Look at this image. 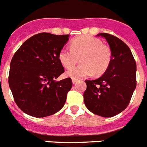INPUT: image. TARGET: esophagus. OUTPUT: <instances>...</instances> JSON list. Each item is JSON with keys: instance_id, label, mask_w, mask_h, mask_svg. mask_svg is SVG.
Returning <instances> with one entry per match:
<instances>
[{"instance_id": "esophagus-1", "label": "esophagus", "mask_w": 147, "mask_h": 147, "mask_svg": "<svg viewBox=\"0 0 147 147\" xmlns=\"http://www.w3.org/2000/svg\"><path fill=\"white\" fill-rule=\"evenodd\" d=\"M77 82H78V80H77V79H72V82H73V84H74V85L76 84Z\"/></svg>"}]
</instances>
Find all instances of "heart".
Instances as JSON below:
<instances>
[{
    "instance_id": "obj_1",
    "label": "heart",
    "mask_w": 147,
    "mask_h": 147,
    "mask_svg": "<svg viewBox=\"0 0 147 147\" xmlns=\"http://www.w3.org/2000/svg\"><path fill=\"white\" fill-rule=\"evenodd\" d=\"M82 65L70 69L66 76L73 79L100 75L110 65L112 51L108 46L102 44L99 38L92 36H82L74 39L70 49L63 47L59 53V60L65 69L73 67L80 58Z\"/></svg>"
}]
</instances>
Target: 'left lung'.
I'll use <instances>...</instances> for the list:
<instances>
[{
    "instance_id": "1",
    "label": "left lung",
    "mask_w": 147,
    "mask_h": 147,
    "mask_svg": "<svg viewBox=\"0 0 147 147\" xmlns=\"http://www.w3.org/2000/svg\"><path fill=\"white\" fill-rule=\"evenodd\" d=\"M112 51L110 65L103 75L96 80H86L84 92L86 108L103 117H112L128 106L136 88V63L125 42L114 35L100 33Z\"/></svg>"
}]
</instances>
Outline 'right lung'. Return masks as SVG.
Instances as JSON below:
<instances>
[{"label": "right lung", "mask_w": 147, "mask_h": 147, "mask_svg": "<svg viewBox=\"0 0 147 147\" xmlns=\"http://www.w3.org/2000/svg\"><path fill=\"white\" fill-rule=\"evenodd\" d=\"M68 39L69 35L38 33L27 39L13 55L9 87L16 104L26 114L46 117L65 105L72 80L55 79L64 73L59 53Z\"/></svg>", "instance_id": "right-lung-1"}]
</instances>
